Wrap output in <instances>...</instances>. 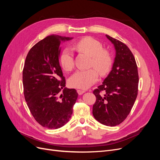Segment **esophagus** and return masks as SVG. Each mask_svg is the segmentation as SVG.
I'll return each mask as SVG.
<instances>
[{
	"label": "esophagus",
	"instance_id": "34e87169",
	"mask_svg": "<svg viewBox=\"0 0 160 160\" xmlns=\"http://www.w3.org/2000/svg\"><path fill=\"white\" fill-rule=\"evenodd\" d=\"M85 92V90H81V89H78L77 90V93H78L79 95H82L83 93H84Z\"/></svg>",
	"mask_w": 160,
	"mask_h": 160
}]
</instances>
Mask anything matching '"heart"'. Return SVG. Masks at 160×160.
I'll return each mask as SVG.
<instances>
[{
    "label": "heart",
    "mask_w": 160,
    "mask_h": 160,
    "mask_svg": "<svg viewBox=\"0 0 160 160\" xmlns=\"http://www.w3.org/2000/svg\"><path fill=\"white\" fill-rule=\"evenodd\" d=\"M75 47L77 49L92 57L91 65L95 67L101 74L109 71L112 64V57L109 51L103 49L101 43L93 38L86 37L77 41ZM62 68L69 71L73 68V54L69 49H65L59 57ZM95 69L78 70L69 79V83L72 88L88 89L98 80L99 73Z\"/></svg>",
    "instance_id": "b5f03b06"
}]
</instances>
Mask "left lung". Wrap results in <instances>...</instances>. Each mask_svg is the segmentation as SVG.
Masks as SVG:
<instances>
[{"label":"left lung","mask_w":160,"mask_h":160,"mask_svg":"<svg viewBox=\"0 0 160 160\" xmlns=\"http://www.w3.org/2000/svg\"><path fill=\"white\" fill-rule=\"evenodd\" d=\"M114 46L115 57L102 85L93 91L96 102L93 106L95 119L107 126L122 123L130 113L138 91V67L132 51L122 42L106 35ZM103 91L104 95L100 92Z\"/></svg>","instance_id":"1"}]
</instances>
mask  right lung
<instances>
[{
	"label": "right lung",
	"instance_id": "obj_1",
	"mask_svg": "<svg viewBox=\"0 0 160 160\" xmlns=\"http://www.w3.org/2000/svg\"><path fill=\"white\" fill-rule=\"evenodd\" d=\"M72 38L47 36L30 49L24 65V95L28 109L37 122L48 129L60 128L69 122L78 98L75 89L65 88L59 61L61 42Z\"/></svg>",
	"mask_w": 160,
	"mask_h": 160
}]
</instances>
